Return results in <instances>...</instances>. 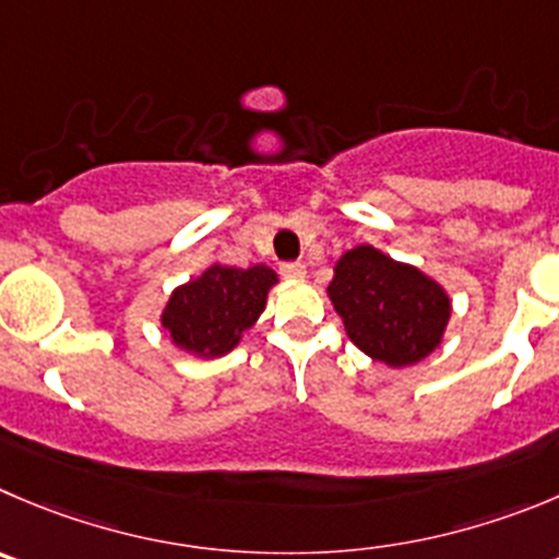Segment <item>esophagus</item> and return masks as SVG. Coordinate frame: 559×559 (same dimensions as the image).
Wrapping results in <instances>:
<instances>
[{
    "mask_svg": "<svg viewBox=\"0 0 559 559\" xmlns=\"http://www.w3.org/2000/svg\"><path fill=\"white\" fill-rule=\"evenodd\" d=\"M280 274L285 276V280H301V276L307 274L305 263H283L280 265Z\"/></svg>",
    "mask_w": 559,
    "mask_h": 559,
    "instance_id": "1",
    "label": "esophagus"
}]
</instances>
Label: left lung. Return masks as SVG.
<instances>
[{
	"instance_id": "obj_1",
	"label": "left lung",
	"mask_w": 559,
	"mask_h": 559,
	"mask_svg": "<svg viewBox=\"0 0 559 559\" xmlns=\"http://www.w3.org/2000/svg\"><path fill=\"white\" fill-rule=\"evenodd\" d=\"M326 294L350 343L390 368H408L433 354L450 321L442 285L370 243L334 263Z\"/></svg>"
}]
</instances>
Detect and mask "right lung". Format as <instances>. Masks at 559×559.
Instances as JSON below:
<instances>
[{
	"label": "right lung",
	"mask_w": 559,
	"mask_h": 559,
	"mask_svg": "<svg viewBox=\"0 0 559 559\" xmlns=\"http://www.w3.org/2000/svg\"><path fill=\"white\" fill-rule=\"evenodd\" d=\"M274 285L276 274L263 263L249 269L214 263L173 290L162 312V326L186 354L200 359L225 356L254 326Z\"/></svg>",
	"instance_id": "obj_1"
}]
</instances>
